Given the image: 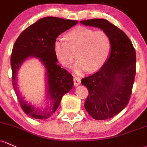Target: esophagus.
<instances>
[{
	"label": "esophagus",
	"instance_id": "1",
	"mask_svg": "<svg viewBox=\"0 0 147 147\" xmlns=\"http://www.w3.org/2000/svg\"><path fill=\"white\" fill-rule=\"evenodd\" d=\"M73 82H74V84H75V86H78L80 85V83H81V80H80L79 78L75 77V78H73Z\"/></svg>",
	"mask_w": 147,
	"mask_h": 147
}]
</instances>
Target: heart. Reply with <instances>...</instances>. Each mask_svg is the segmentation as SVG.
<instances>
[{"mask_svg": "<svg viewBox=\"0 0 147 147\" xmlns=\"http://www.w3.org/2000/svg\"><path fill=\"white\" fill-rule=\"evenodd\" d=\"M67 41L57 38L54 42L55 56L65 67H69L75 57L70 51L79 47V60L73 67L75 74H82L88 71L96 72L101 69L107 61L111 51V40L103 31H94L84 27H78L66 34Z\"/></svg>", "mask_w": 147, "mask_h": 147, "instance_id": "obj_1", "label": "heart"}]
</instances>
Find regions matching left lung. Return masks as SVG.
<instances>
[{
  "label": "left lung",
  "mask_w": 147,
  "mask_h": 147,
  "mask_svg": "<svg viewBox=\"0 0 147 147\" xmlns=\"http://www.w3.org/2000/svg\"><path fill=\"white\" fill-rule=\"evenodd\" d=\"M82 24L101 29L109 35L111 52L98 72L83 78L89 91L84 108L95 120H107L125 108L132 93L136 73V53L127 36L105 19L80 21Z\"/></svg>",
  "instance_id": "obj_1"
}]
</instances>
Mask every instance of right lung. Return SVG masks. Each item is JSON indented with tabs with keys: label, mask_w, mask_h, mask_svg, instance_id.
Masks as SVG:
<instances>
[{
	"label": "right lung",
	"mask_w": 147,
	"mask_h": 147,
	"mask_svg": "<svg viewBox=\"0 0 147 147\" xmlns=\"http://www.w3.org/2000/svg\"><path fill=\"white\" fill-rule=\"evenodd\" d=\"M78 23L77 20L46 17L23 31L14 44L10 58L12 86L22 110L32 118L40 120L50 118L59 106L62 97L73 87L72 75L58 65L53 45L61 34ZM32 57L37 58L46 69L47 102L42 107L34 106L26 101L18 89V69L24 61Z\"/></svg>",
	"instance_id": "right-lung-1"
}]
</instances>
